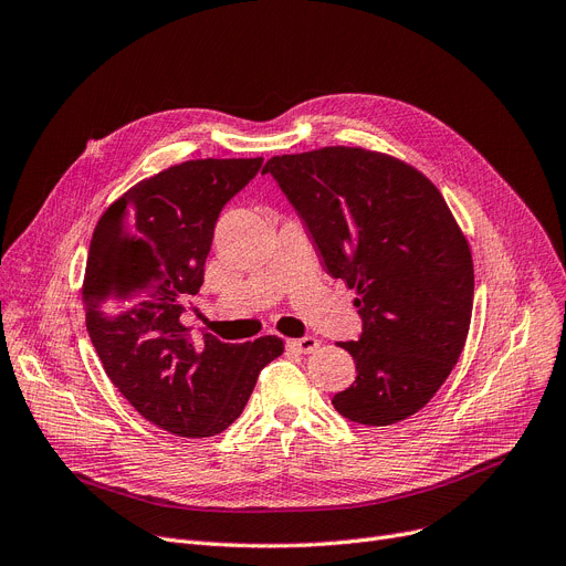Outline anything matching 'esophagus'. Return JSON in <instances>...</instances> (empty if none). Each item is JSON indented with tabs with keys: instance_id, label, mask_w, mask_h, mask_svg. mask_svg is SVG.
Instances as JSON below:
<instances>
[{
	"instance_id": "esophagus-1",
	"label": "esophagus",
	"mask_w": 566,
	"mask_h": 566,
	"mask_svg": "<svg viewBox=\"0 0 566 566\" xmlns=\"http://www.w3.org/2000/svg\"><path fill=\"white\" fill-rule=\"evenodd\" d=\"M287 345L292 349H297V353H302V355H308V353H313V349L317 347V338L315 336H302V338L290 340Z\"/></svg>"
}]
</instances>
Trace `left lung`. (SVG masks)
Returning <instances> with one entry per match:
<instances>
[{"mask_svg":"<svg viewBox=\"0 0 566 566\" xmlns=\"http://www.w3.org/2000/svg\"><path fill=\"white\" fill-rule=\"evenodd\" d=\"M327 274L357 287V378L332 398L345 419L389 426L419 412L459 361L470 329V247L438 188L385 154L325 147L266 160Z\"/></svg>","mask_w":566,"mask_h":566,"instance_id":"obj_1","label":"left lung"}]
</instances>
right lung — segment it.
<instances>
[{"mask_svg": "<svg viewBox=\"0 0 566 566\" xmlns=\"http://www.w3.org/2000/svg\"><path fill=\"white\" fill-rule=\"evenodd\" d=\"M260 168L262 158L186 160L133 186L94 230L83 285L92 345L130 406L179 438L223 433L283 355L276 336L193 340L181 325L221 211Z\"/></svg>", "mask_w": 566, "mask_h": 566, "instance_id": "right-lung-1", "label": "right lung"}]
</instances>
